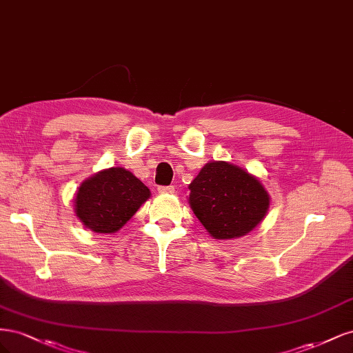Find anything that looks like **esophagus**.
<instances>
[{"mask_svg": "<svg viewBox=\"0 0 353 353\" xmlns=\"http://www.w3.org/2000/svg\"><path fill=\"white\" fill-rule=\"evenodd\" d=\"M157 191L160 194H170V193H174V191H175V187L174 185H160L157 188Z\"/></svg>", "mask_w": 353, "mask_h": 353, "instance_id": "obj_1", "label": "esophagus"}]
</instances>
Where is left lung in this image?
<instances>
[{"mask_svg":"<svg viewBox=\"0 0 353 353\" xmlns=\"http://www.w3.org/2000/svg\"><path fill=\"white\" fill-rule=\"evenodd\" d=\"M190 206L212 237L237 239L265 218L270 196L259 179L227 162H210L190 184Z\"/></svg>","mask_w":353,"mask_h":353,"instance_id":"left-lung-1","label":"left lung"}]
</instances>
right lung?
I'll return each instance as SVG.
<instances>
[{"instance_id":"right-lung-1","label":"right lung","mask_w":353,"mask_h":353,"mask_svg":"<svg viewBox=\"0 0 353 353\" xmlns=\"http://www.w3.org/2000/svg\"><path fill=\"white\" fill-rule=\"evenodd\" d=\"M148 197L150 190L130 170L110 168L81 184L74 212L87 228L109 234L121 230Z\"/></svg>"}]
</instances>
